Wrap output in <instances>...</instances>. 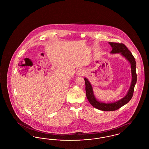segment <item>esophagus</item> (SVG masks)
<instances>
[{
	"label": "esophagus",
	"instance_id": "obj_1",
	"mask_svg": "<svg viewBox=\"0 0 149 149\" xmlns=\"http://www.w3.org/2000/svg\"><path fill=\"white\" fill-rule=\"evenodd\" d=\"M85 74V70L83 69H79L78 71L77 72V75L78 76H83Z\"/></svg>",
	"mask_w": 149,
	"mask_h": 149
}]
</instances>
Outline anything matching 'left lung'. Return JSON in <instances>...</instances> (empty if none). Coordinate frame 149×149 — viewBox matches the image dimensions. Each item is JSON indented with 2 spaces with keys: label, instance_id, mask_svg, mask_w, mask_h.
I'll list each match as a JSON object with an SVG mask.
<instances>
[{
  "label": "left lung",
  "instance_id": "obj_1",
  "mask_svg": "<svg viewBox=\"0 0 149 149\" xmlns=\"http://www.w3.org/2000/svg\"><path fill=\"white\" fill-rule=\"evenodd\" d=\"M109 44L112 48V50L111 51L110 54H120V55L125 57L129 63L131 65V76L132 80L130 87L129 90L128 91L126 95L116 102L105 103L101 102L97 99L95 97L93 87L87 78H84L85 84V91L87 99L89 100V103L94 108L103 111H113L119 109L121 107L123 106L126 104L128 102L131 100L133 96V93L134 91V88L135 84L137 81V75L136 72V61L134 57L133 56L132 53L128 49L126 46L123 44L120 43L109 42Z\"/></svg>",
  "mask_w": 149,
  "mask_h": 149
}]
</instances>
